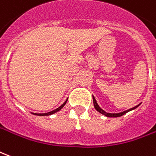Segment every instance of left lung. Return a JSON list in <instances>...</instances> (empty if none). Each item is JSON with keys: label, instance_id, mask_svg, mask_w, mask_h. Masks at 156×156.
I'll use <instances>...</instances> for the list:
<instances>
[{"label": "left lung", "instance_id": "obj_1", "mask_svg": "<svg viewBox=\"0 0 156 156\" xmlns=\"http://www.w3.org/2000/svg\"><path fill=\"white\" fill-rule=\"evenodd\" d=\"M93 101H94V108H95V110H96L97 112H100L101 114H102V115H104V116H107V117H118V116H122V115H124V114H126V113H127L128 112H131V111H133V110H134V109H136L138 106H139V105L141 104H139L138 105H136V106H134V107H133V108L131 109H128V110H127V111H124V112H119V113H109V112H105L103 110V109H101L100 106H99V105H98V103H97L96 100H95V98H94V96L93 95Z\"/></svg>", "mask_w": 156, "mask_h": 156}]
</instances>
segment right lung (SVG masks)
<instances>
[{"label": "right lung", "mask_w": 156, "mask_h": 156, "mask_svg": "<svg viewBox=\"0 0 156 156\" xmlns=\"http://www.w3.org/2000/svg\"><path fill=\"white\" fill-rule=\"evenodd\" d=\"M68 99V98H67ZM67 99L66 100V101L63 103L61 106H59L58 108H56L55 110H53V111H51V112H47V113H33V112H31L33 115H35V116H51V115H52V114H55V113H56V112H58L59 111H61L62 109L64 107V105H66V103H67Z\"/></svg>", "instance_id": "add662e5"}]
</instances>
